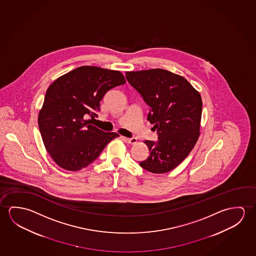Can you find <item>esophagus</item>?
Returning a JSON list of instances; mask_svg holds the SVG:
<instances>
[{"label": "esophagus", "mask_w": 256, "mask_h": 256, "mask_svg": "<svg viewBox=\"0 0 256 256\" xmlns=\"http://www.w3.org/2000/svg\"><path fill=\"white\" fill-rule=\"evenodd\" d=\"M126 140V142H129L130 144H135L137 142V138L135 137H132V138H124Z\"/></svg>", "instance_id": "34e87169"}]
</instances>
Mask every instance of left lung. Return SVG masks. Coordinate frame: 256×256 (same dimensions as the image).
Segmentation results:
<instances>
[{"mask_svg":"<svg viewBox=\"0 0 256 256\" xmlns=\"http://www.w3.org/2000/svg\"><path fill=\"white\" fill-rule=\"evenodd\" d=\"M126 79L150 106L148 121L158 140H145L148 158L140 166L166 174L187 158L199 136L202 98L185 78L164 69L126 72Z\"/></svg>","mask_w":256,"mask_h":256,"instance_id":"1","label":"left lung"}]
</instances>
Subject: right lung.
<instances>
[{"label":"right lung","instance_id":"obj_1","mask_svg":"<svg viewBox=\"0 0 256 256\" xmlns=\"http://www.w3.org/2000/svg\"><path fill=\"white\" fill-rule=\"evenodd\" d=\"M126 84L119 71L80 66L53 82L39 112L38 126L46 150L68 170H79L97 158L108 142L119 135L90 124L104 95Z\"/></svg>","mask_w":256,"mask_h":256}]
</instances>
